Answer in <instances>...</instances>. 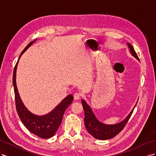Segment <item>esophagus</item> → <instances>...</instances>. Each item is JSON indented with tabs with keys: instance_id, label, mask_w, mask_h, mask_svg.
Returning a JSON list of instances; mask_svg holds the SVG:
<instances>
[{
	"instance_id": "esophagus-1",
	"label": "esophagus",
	"mask_w": 156,
	"mask_h": 156,
	"mask_svg": "<svg viewBox=\"0 0 156 156\" xmlns=\"http://www.w3.org/2000/svg\"><path fill=\"white\" fill-rule=\"evenodd\" d=\"M73 98H74L75 100L77 101V100H80V98H81V95H80V94H79V93H75V94H74Z\"/></svg>"
}]
</instances>
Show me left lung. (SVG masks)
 <instances>
[{
	"label": "left lung",
	"mask_w": 156,
	"mask_h": 156,
	"mask_svg": "<svg viewBox=\"0 0 156 156\" xmlns=\"http://www.w3.org/2000/svg\"><path fill=\"white\" fill-rule=\"evenodd\" d=\"M127 45L131 55L133 56L135 58H136V60L140 61L133 46L129 43H127ZM81 102L84 111V120L86 128L88 131V133L93 136L94 138L100 140H107L112 139L116 135L119 134L123 129L127 122H128L136 103H137V102L136 103L133 109L129 112V114L126 116V119L119 122V123L115 124H105L98 120L94 112L92 111L90 106L88 104L85 100H81Z\"/></svg>",
	"instance_id": "8db88e82"
}]
</instances>
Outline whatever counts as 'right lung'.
I'll use <instances>...</instances> for the list:
<instances>
[{
	"label": "right lung",
	"instance_id": "right-lung-1",
	"mask_svg": "<svg viewBox=\"0 0 156 156\" xmlns=\"http://www.w3.org/2000/svg\"><path fill=\"white\" fill-rule=\"evenodd\" d=\"M37 40L27 45L20 54V57L13 69V85L15 93L16 110L21 122L30 132L42 139H49L54 136L57 131L61 122L65 111L68 106L72 104L73 100V97L72 94H69L66 98L61 101L53 111L45 115H36L31 112L25 106L23 103L19 94L16 84V72L19 60L22 55Z\"/></svg>",
	"mask_w": 156,
	"mask_h": 156
}]
</instances>
